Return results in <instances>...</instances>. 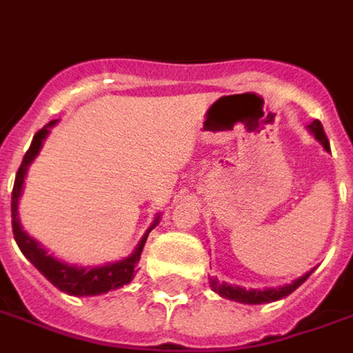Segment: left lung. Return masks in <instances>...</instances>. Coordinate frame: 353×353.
<instances>
[{
  "instance_id": "8db88e82",
  "label": "left lung",
  "mask_w": 353,
  "mask_h": 353,
  "mask_svg": "<svg viewBox=\"0 0 353 353\" xmlns=\"http://www.w3.org/2000/svg\"><path fill=\"white\" fill-rule=\"evenodd\" d=\"M310 130L315 134V138L319 140L321 144H323V148H325L327 152H330L329 138H327L325 130H323L321 121H313L310 125ZM310 274L311 273H305L303 276H300L298 281H294L292 284H286V286H281V288H267V290H246V288H240V286L219 283L217 279H209V283H211V288H213L219 296L228 298V300H234V302L240 303H269L276 302V300H281V298H286L288 294H292L300 284L307 281Z\"/></svg>"
}]
</instances>
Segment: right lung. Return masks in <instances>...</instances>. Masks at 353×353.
I'll return each instance as SVG.
<instances>
[{"instance_id": "add662e5", "label": "right lung", "mask_w": 353, "mask_h": 353, "mask_svg": "<svg viewBox=\"0 0 353 353\" xmlns=\"http://www.w3.org/2000/svg\"><path fill=\"white\" fill-rule=\"evenodd\" d=\"M57 121H51L48 125L40 128L32 138V144L28 148V152L24 153L23 163L17 171V176H14V186L13 194H11V223H13V234L17 244L21 248V252L24 254V257L30 261V263L40 271V273L50 281L53 286H57L61 292L70 294V296H98V294L109 292V290H115V288H121L123 284H128L134 276L136 263L140 261V255H142V250H144L145 240H148V234L150 230L145 232V236L142 238V242L138 244L136 252L132 255H128L123 261H117V263L103 265V267H92V269H86V267H70L67 263H61L55 257L46 254V250L40 248V244L32 240L21 228V223H19V198H21V192H23L24 176H26V171H28V165L34 161V157L38 155L40 148H42L43 138L50 132V126H53ZM159 219V217H157ZM155 219V223H157ZM155 227V225H153Z\"/></svg>"}]
</instances>
